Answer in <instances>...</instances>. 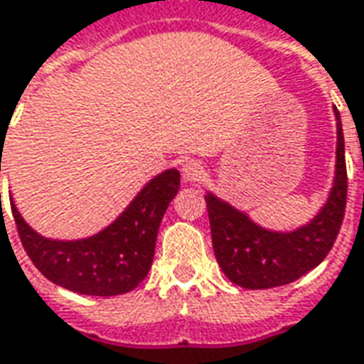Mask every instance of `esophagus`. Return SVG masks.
Masks as SVG:
<instances>
[{"label": "esophagus", "mask_w": 364, "mask_h": 364, "mask_svg": "<svg viewBox=\"0 0 364 364\" xmlns=\"http://www.w3.org/2000/svg\"><path fill=\"white\" fill-rule=\"evenodd\" d=\"M181 177L183 181L189 183V185H197L205 179V167L197 159H187L181 165Z\"/></svg>", "instance_id": "1"}]
</instances>
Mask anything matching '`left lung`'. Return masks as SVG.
Returning a JSON list of instances; mask_svg holds the SVG:
<instances>
[{"label": "left lung", "instance_id": "obj_1", "mask_svg": "<svg viewBox=\"0 0 364 364\" xmlns=\"http://www.w3.org/2000/svg\"><path fill=\"white\" fill-rule=\"evenodd\" d=\"M337 120L335 177L327 200L317 215L291 230H272L258 225L248 213L232 207L213 191H207L213 250L220 270L236 286L266 289L286 286L319 266L331 250L341 228L347 203L345 138L339 110Z\"/></svg>", "mask_w": 364, "mask_h": 364}]
</instances>
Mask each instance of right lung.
Listing matches in <instances>:
<instances>
[{
    "mask_svg": "<svg viewBox=\"0 0 364 364\" xmlns=\"http://www.w3.org/2000/svg\"><path fill=\"white\" fill-rule=\"evenodd\" d=\"M179 183L181 175L175 167L157 173L110 225L75 240L39 235L21 217L11 195L9 200L23 248L45 278L75 294L108 297L132 291L147 276L156 254L157 230Z\"/></svg>",
    "mask_w": 364,
    "mask_h": 364,
    "instance_id": "1",
    "label": "right lung"
}]
</instances>
